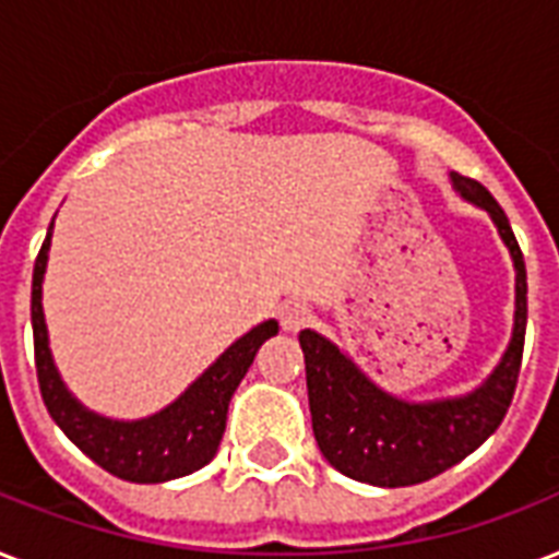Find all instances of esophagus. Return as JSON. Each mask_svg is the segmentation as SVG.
I'll list each match as a JSON object with an SVG mask.
<instances>
[{"instance_id": "esophagus-1", "label": "esophagus", "mask_w": 559, "mask_h": 559, "mask_svg": "<svg viewBox=\"0 0 559 559\" xmlns=\"http://www.w3.org/2000/svg\"><path fill=\"white\" fill-rule=\"evenodd\" d=\"M313 322V310L305 305V301H287L281 307V328L289 333H298L301 328Z\"/></svg>"}]
</instances>
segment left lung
<instances>
[{
	"label": "left lung",
	"instance_id": "obj_1",
	"mask_svg": "<svg viewBox=\"0 0 559 559\" xmlns=\"http://www.w3.org/2000/svg\"><path fill=\"white\" fill-rule=\"evenodd\" d=\"M450 179L464 200L490 214L516 270L513 336L493 373L464 397L408 403L373 385L354 359L322 333H298L316 443L342 476L373 487L420 485L467 459L499 429L520 380L528 324V275L522 249L508 214L481 182L461 174H450Z\"/></svg>",
	"mask_w": 559,
	"mask_h": 559
}]
</instances>
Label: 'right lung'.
<instances>
[{
    "label": "right lung",
    "mask_w": 559,
    "mask_h": 559,
    "mask_svg": "<svg viewBox=\"0 0 559 559\" xmlns=\"http://www.w3.org/2000/svg\"><path fill=\"white\" fill-rule=\"evenodd\" d=\"M51 228L43 240L34 281H31V324H34V359H37L39 394L48 415L66 438L90 455L98 467L135 485H159L205 467L223 441L231 394L252 366L263 342L278 333V322L258 324L219 354V359L200 380H193L168 408L142 420H109L95 415L72 397L48 350L46 316H43V275H46Z\"/></svg>",
    "instance_id": "right-lung-1"
}]
</instances>
